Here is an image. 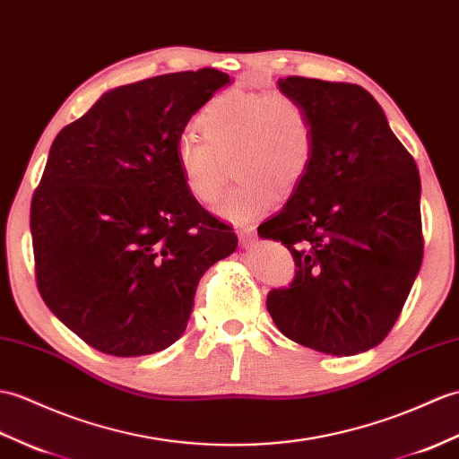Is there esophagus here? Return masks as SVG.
<instances>
[{
	"instance_id": "1",
	"label": "esophagus",
	"mask_w": 459,
	"mask_h": 459,
	"mask_svg": "<svg viewBox=\"0 0 459 459\" xmlns=\"http://www.w3.org/2000/svg\"><path fill=\"white\" fill-rule=\"evenodd\" d=\"M238 238H240V244L244 248H248V247H252V244L255 242V238H258V232H255V229L250 225H244V227H240L238 230Z\"/></svg>"
}]
</instances>
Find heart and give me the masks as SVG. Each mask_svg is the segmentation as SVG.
I'll return each mask as SVG.
<instances>
[{"label":"heart","instance_id":"1","mask_svg":"<svg viewBox=\"0 0 459 459\" xmlns=\"http://www.w3.org/2000/svg\"><path fill=\"white\" fill-rule=\"evenodd\" d=\"M195 125L204 138L187 133L176 144L179 174L199 204L215 205L230 162L238 181L217 209L227 221L262 215L275 204V189L290 194L311 166L313 125L287 91H222L199 109Z\"/></svg>","mask_w":459,"mask_h":459}]
</instances>
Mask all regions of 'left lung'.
Listing matches in <instances>:
<instances>
[{"mask_svg": "<svg viewBox=\"0 0 459 459\" xmlns=\"http://www.w3.org/2000/svg\"><path fill=\"white\" fill-rule=\"evenodd\" d=\"M278 85L308 113L315 151L283 211L258 227L297 268L265 305L293 342L359 354L391 333L420 270L419 169L368 90L303 76Z\"/></svg>", "mask_w": 459, "mask_h": 459, "instance_id": "obj_1", "label": "left lung"}]
</instances>
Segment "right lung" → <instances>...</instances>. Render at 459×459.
Here are the masks:
<instances>
[{
  "label": "right lung",
  "mask_w": 459,
  "mask_h": 459,
  "mask_svg": "<svg viewBox=\"0 0 459 459\" xmlns=\"http://www.w3.org/2000/svg\"><path fill=\"white\" fill-rule=\"evenodd\" d=\"M229 74H162L121 85L64 126L30 201L42 301L85 344L134 358L172 346L197 283L237 250L189 194L176 144Z\"/></svg>",
  "instance_id": "right-lung-1"
}]
</instances>
